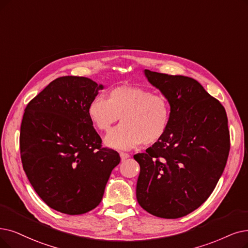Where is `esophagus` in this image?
Returning <instances> with one entry per match:
<instances>
[{"instance_id":"esophagus-1","label":"esophagus","mask_w":248,"mask_h":248,"mask_svg":"<svg viewBox=\"0 0 248 248\" xmlns=\"http://www.w3.org/2000/svg\"><path fill=\"white\" fill-rule=\"evenodd\" d=\"M120 156H121V160L122 161H125L126 160V158H128V157H129L130 155H129V154H127V153H120Z\"/></svg>"}]
</instances>
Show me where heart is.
<instances>
[{
    "label": "heart",
    "instance_id": "obj_1",
    "mask_svg": "<svg viewBox=\"0 0 248 248\" xmlns=\"http://www.w3.org/2000/svg\"><path fill=\"white\" fill-rule=\"evenodd\" d=\"M87 113L98 130L108 132L120 119L122 123L106 137L107 145L128 150L140 144L160 141L169 128L171 105L163 94L143 87L117 86L108 98L97 95L88 105Z\"/></svg>",
    "mask_w": 248,
    "mask_h": 248
}]
</instances>
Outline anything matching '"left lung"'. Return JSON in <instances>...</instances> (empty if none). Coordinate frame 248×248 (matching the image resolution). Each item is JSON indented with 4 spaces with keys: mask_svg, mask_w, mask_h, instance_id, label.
Listing matches in <instances>:
<instances>
[{
    "mask_svg": "<svg viewBox=\"0 0 248 248\" xmlns=\"http://www.w3.org/2000/svg\"><path fill=\"white\" fill-rule=\"evenodd\" d=\"M144 74L169 101L171 121L160 141L133 156L140 166L136 199L147 213L177 219L209 199L223 174L230 151L227 114L193 78Z\"/></svg>",
    "mask_w": 248,
    "mask_h": 248,
    "instance_id": "left-lung-1",
    "label": "left lung"
}]
</instances>
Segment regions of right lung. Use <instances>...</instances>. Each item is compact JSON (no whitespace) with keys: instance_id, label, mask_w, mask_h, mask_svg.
<instances>
[{"instance_id":"obj_1","label":"right lung","mask_w":248,"mask_h":248,"mask_svg":"<svg viewBox=\"0 0 248 248\" xmlns=\"http://www.w3.org/2000/svg\"><path fill=\"white\" fill-rule=\"evenodd\" d=\"M103 85L86 77L55 79L28 103L20 127L23 170L52 209L81 215L100 204L120 155L102 146L87 108Z\"/></svg>"}]
</instances>
